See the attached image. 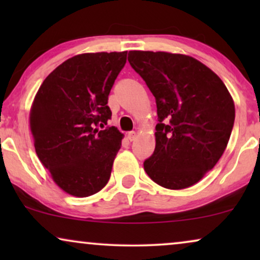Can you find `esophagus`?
<instances>
[{
	"instance_id": "34e87169",
	"label": "esophagus",
	"mask_w": 260,
	"mask_h": 260,
	"mask_svg": "<svg viewBox=\"0 0 260 260\" xmlns=\"http://www.w3.org/2000/svg\"><path fill=\"white\" fill-rule=\"evenodd\" d=\"M136 137H137V134L135 133V131H131V133L127 134V138H129V140H130L131 142L136 140Z\"/></svg>"
}]
</instances>
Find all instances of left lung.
I'll list each match as a JSON object with an SVG mask.
<instances>
[{
  "label": "left lung",
  "instance_id": "left-lung-1",
  "mask_svg": "<svg viewBox=\"0 0 260 260\" xmlns=\"http://www.w3.org/2000/svg\"><path fill=\"white\" fill-rule=\"evenodd\" d=\"M127 60L157 106L155 151L144 161L145 173L168 189L193 186L227 147L236 117L232 95L223 81L193 56L130 51Z\"/></svg>",
  "mask_w": 260,
  "mask_h": 260
}]
</instances>
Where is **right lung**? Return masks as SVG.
I'll list each match as a JSON object with an SVG mask.
<instances>
[{
    "label": "right lung",
    "mask_w": 260,
    "mask_h": 260,
    "mask_svg": "<svg viewBox=\"0 0 260 260\" xmlns=\"http://www.w3.org/2000/svg\"><path fill=\"white\" fill-rule=\"evenodd\" d=\"M127 52L83 53L48 74L29 113L37 155L63 191L86 198L102 190L124 135L108 125L109 93Z\"/></svg>",
    "instance_id": "obj_1"
}]
</instances>
